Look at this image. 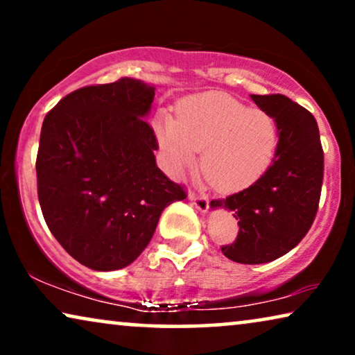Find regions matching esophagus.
<instances>
[{
	"instance_id": "obj_1",
	"label": "esophagus",
	"mask_w": 355,
	"mask_h": 355,
	"mask_svg": "<svg viewBox=\"0 0 355 355\" xmlns=\"http://www.w3.org/2000/svg\"><path fill=\"white\" fill-rule=\"evenodd\" d=\"M189 200H191L192 205H196L197 210L202 213H207L208 208H210V202H208V198L205 196H198L196 192L189 193Z\"/></svg>"
}]
</instances>
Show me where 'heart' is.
I'll list each match as a JSON object with an SVG mask.
<instances>
[{
  "instance_id": "obj_1",
  "label": "heart",
  "mask_w": 355,
  "mask_h": 355,
  "mask_svg": "<svg viewBox=\"0 0 355 355\" xmlns=\"http://www.w3.org/2000/svg\"><path fill=\"white\" fill-rule=\"evenodd\" d=\"M155 132L173 176L196 166L203 148L202 173L221 192L252 186L268 169L278 145V129L268 113L226 94L187 98L179 105L178 118L155 119Z\"/></svg>"
}]
</instances>
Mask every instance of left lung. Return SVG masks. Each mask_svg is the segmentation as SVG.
<instances>
[{
	"label": "left lung",
	"mask_w": 355,
	"mask_h": 355,
	"mask_svg": "<svg viewBox=\"0 0 355 355\" xmlns=\"http://www.w3.org/2000/svg\"><path fill=\"white\" fill-rule=\"evenodd\" d=\"M275 119L278 145L273 163L244 191L211 200L232 211L236 241L221 252L237 263L259 265L293 250L307 234L318 210L323 184V148L310 111L284 95H250Z\"/></svg>",
	"instance_id": "obj_1"
}]
</instances>
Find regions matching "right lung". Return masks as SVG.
I'll return each instance as SVG.
<instances>
[{
    "mask_svg": "<svg viewBox=\"0 0 355 355\" xmlns=\"http://www.w3.org/2000/svg\"><path fill=\"white\" fill-rule=\"evenodd\" d=\"M153 98V85L123 77L74 90L43 121L38 202L51 234L87 268L132 263L164 207L187 197L157 166L145 121Z\"/></svg>",
    "mask_w": 355,
    "mask_h": 355,
    "instance_id": "1",
    "label": "right lung"
}]
</instances>
